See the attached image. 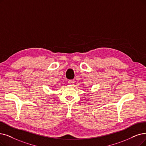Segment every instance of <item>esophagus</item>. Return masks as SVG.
I'll return each instance as SVG.
<instances>
[{
	"label": "esophagus",
	"mask_w": 146,
	"mask_h": 146,
	"mask_svg": "<svg viewBox=\"0 0 146 146\" xmlns=\"http://www.w3.org/2000/svg\"><path fill=\"white\" fill-rule=\"evenodd\" d=\"M74 83V80H73L68 81V84L70 85H72Z\"/></svg>",
	"instance_id": "obj_1"
}]
</instances>
